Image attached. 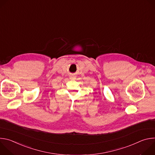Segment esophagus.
Listing matches in <instances>:
<instances>
[{"mask_svg": "<svg viewBox=\"0 0 155 155\" xmlns=\"http://www.w3.org/2000/svg\"><path fill=\"white\" fill-rule=\"evenodd\" d=\"M74 76H71V79H74Z\"/></svg>", "mask_w": 155, "mask_h": 155, "instance_id": "obj_1", "label": "esophagus"}]
</instances>
